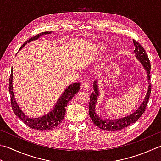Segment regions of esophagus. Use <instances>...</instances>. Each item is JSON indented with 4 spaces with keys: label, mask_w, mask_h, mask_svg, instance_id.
I'll return each mask as SVG.
<instances>
[{
    "label": "esophagus",
    "mask_w": 161,
    "mask_h": 161,
    "mask_svg": "<svg viewBox=\"0 0 161 161\" xmlns=\"http://www.w3.org/2000/svg\"><path fill=\"white\" fill-rule=\"evenodd\" d=\"M81 87H82V89L84 91H89L91 88V84L89 82V81H85L82 84V86H81Z\"/></svg>",
    "instance_id": "1"
}]
</instances>
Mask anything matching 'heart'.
Segmentation results:
<instances>
[{
  "label": "heart",
  "instance_id": "1",
  "mask_svg": "<svg viewBox=\"0 0 161 161\" xmlns=\"http://www.w3.org/2000/svg\"><path fill=\"white\" fill-rule=\"evenodd\" d=\"M99 48H100V50H104V49H105V47H101V46H100V47H99Z\"/></svg>",
  "mask_w": 161,
  "mask_h": 161
}]
</instances>
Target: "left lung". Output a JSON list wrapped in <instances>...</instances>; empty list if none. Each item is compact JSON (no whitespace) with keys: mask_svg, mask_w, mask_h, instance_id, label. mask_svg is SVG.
Masks as SVG:
<instances>
[{"mask_svg":"<svg viewBox=\"0 0 161 161\" xmlns=\"http://www.w3.org/2000/svg\"><path fill=\"white\" fill-rule=\"evenodd\" d=\"M133 43L135 49L134 50V53L138 61L141 62V64L144 66V69L146 70L147 74V79L149 80V86L144 97V101L142 103L141 105L139 107L136 111L133 112L130 115L125 116V117L115 119V120H105L96 114V105L97 102V96H99V89L97 86V81L96 80L93 82V89L95 92L91 93L89 100V112L91 120L93 121V124L99 128L107 131H117L120 130L129 126L130 124H134L136 122L140 116L143 114L146 109V107L149 102V99L150 97L151 91H152V85H151L149 80L151 79L150 70H151V64L149 59L148 58V55L140 44L137 41L133 40Z\"/></svg>","mask_w":161,"mask_h":161,"instance_id":"obj_1","label":"left lung"}]
</instances>
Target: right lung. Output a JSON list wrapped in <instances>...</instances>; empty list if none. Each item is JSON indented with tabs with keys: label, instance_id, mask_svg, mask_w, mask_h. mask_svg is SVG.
I'll list each match as a JSON object with an SVG mask.
<instances>
[{
	"label": "right lung",
	"instance_id": "right-lung-1",
	"mask_svg": "<svg viewBox=\"0 0 161 161\" xmlns=\"http://www.w3.org/2000/svg\"><path fill=\"white\" fill-rule=\"evenodd\" d=\"M51 33H52V31H45V32L40 33L35 36L34 37H31L29 40H27L26 42H24V44L21 45L19 49L23 48L27 43L31 42V41L38 39L40 36H43V35L50 34ZM12 75H12V68L10 77H9V94H10L12 110H13L14 114L17 116L25 124H26L31 128L35 129V130H51L57 127L62 122L63 119H64L66 111L65 108L67 107L68 102L73 97L75 94L77 93L80 88V82L70 84L64 91V93L62 94L61 97L58 99L57 103H56V105L53 107L52 111H50L46 115L41 116V117L30 118L29 116L25 114V113L21 109L20 107L18 105L14 98L13 92V84H12V77L13 76Z\"/></svg>",
	"mask_w": 161,
	"mask_h": 161
}]
</instances>
